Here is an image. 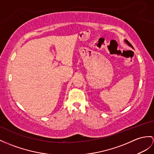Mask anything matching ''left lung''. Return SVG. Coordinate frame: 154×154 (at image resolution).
Masks as SVG:
<instances>
[{
    "instance_id": "left-lung-1",
    "label": "left lung",
    "mask_w": 154,
    "mask_h": 154,
    "mask_svg": "<svg viewBox=\"0 0 154 154\" xmlns=\"http://www.w3.org/2000/svg\"><path fill=\"white\" fill-rule=\"evenodd\" d=\"M124 41H125V43H126L127 45H128L129 46H130V47H131V48H133V47L132 45H131V44H130V43L128 42V41H127V40H125Z\"/></svg>"
}]
</instances>
